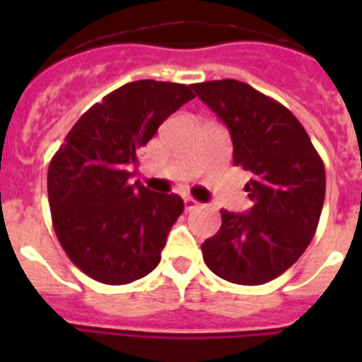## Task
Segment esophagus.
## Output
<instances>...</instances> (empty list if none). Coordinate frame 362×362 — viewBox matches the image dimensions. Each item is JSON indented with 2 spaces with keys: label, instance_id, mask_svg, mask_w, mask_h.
I'll return each mask as SVG.
<instances>
[{
  "label": "esophagus",
  "instance_id": "34e87169",
  "mask_svg": "<svg viewBox=\"0 0 362 362\" xmlns=\"http://www.w3.org/2000/svg\"><path fill=\"white\" fill-rule=\"evenodd\" d=\"M197 201H195V199H192V197H186L184 199V206H186V210L187 212H192L193 209H197Z\"/></svg>",
  "mask_w": 362,
  "mask_h": 362
}]
</instances>
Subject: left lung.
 <instances>
[{
    "instance_id": "8db88e82",
    "label": "left lung",
    "mask_w": 362,
    "mask_h": 362,
    "mask_svg": "<svg viewBox=\"0 0 362 362\" xmlns=\"http://www.w3.org/2000/svg\"><path fill=\"white\" fill-rule=\"evenodd\" d=\"M199 99L227 125L233 163L252 175L250 212L221 210V227L201 246L214 274L261 286L284 274L308 247L325 201V167L289 109L246 82L193 84Z\"/></svg>"
}]
</instances>
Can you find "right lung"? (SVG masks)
<instances>
[{
    "label": "right lung",
    "instance_id": "1",
    "mask_svg": "<svg viewBox=\"0 0 362 362\" xmlns=\"http://www.w3.org/2000/svg\"><path fill=\"white\" fill-rule=\"evenodd\" d=\"M192 86L136 81L78 118L48 165L54 231L69 259L93 280L124 286L150 274L184 212L176 193L131 184L139 152Z\"/></svg>",
    "mask_w": 362,
    "mask_h": 362
}]
</instances>
